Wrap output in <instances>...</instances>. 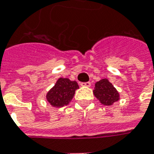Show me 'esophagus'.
Here are the masks:
<instances>
[{"label":"esophagus","mask_w":154,"mask_h":154,"mask_svg":"<svg viewBox=\"0 0 154 154\" xmlns=\"http://www.w3.org/2000/svg\"><path fill=\"white\" fill-rule=\"evenodd\" d=\"M81 86H85V87H90L91 85V82H81L80 84Z\"/></svg>","instance_id":"34e87169"}]
</instances>
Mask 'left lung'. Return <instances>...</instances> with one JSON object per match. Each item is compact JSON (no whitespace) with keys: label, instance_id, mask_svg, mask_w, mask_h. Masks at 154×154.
<instances>
[{"label":"left lung","instance_id":"left-lung-1","mask_svg":"<svg viewBox=\"0 0 154 154\" xmlns=\"http://www.w3.org/2000/svg\"><path fill=\"white\" fill-rule=\"evenodd\" d=\"M94 94L105 106H111L119 100V94L107 79H102L95 83Z\"/></svg>","mask_w":154,"mask_h":154}]
</instances>
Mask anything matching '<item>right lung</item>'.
<instances>
[{
    "mask_svg": "<svg viewBox=\"0 0 154 154\" xmlns=\"http://www.w3.org/2000/svg\"><path fill=\"white\" fill-rule=\"evenodd\" d=\"M78 88L76 81H71L68 78H59L54 87L52 88L47 94V100L53 106H64L72 100Z\"/></svg>",
    "mask_w": 154,
    "mask_h": 154,
    "instance_id": "add662e5",
    "label": "right lung"
}]
</instances>
